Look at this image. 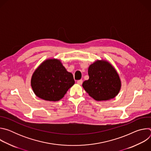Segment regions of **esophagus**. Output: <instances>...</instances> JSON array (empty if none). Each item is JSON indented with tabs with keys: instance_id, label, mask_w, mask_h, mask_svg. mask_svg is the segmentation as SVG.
<instances>
[{
	"instance_id": "34e87169",
	"label": "esophagus",
	"mask_w": 151,
	"mask_h": 151,
	"mask_svg": "<svg viewBox=\"0 0 151 151\" xmlns=\"http://www.w3.org/2000/svg\"><path fill=\"white\" fill-rule=\"evenodd\" d=\"M82 82H83V81L82 80V79H80V80H78V81H77V83H78V84H79V85H82Z\"/></svg>"
}]
</instances>
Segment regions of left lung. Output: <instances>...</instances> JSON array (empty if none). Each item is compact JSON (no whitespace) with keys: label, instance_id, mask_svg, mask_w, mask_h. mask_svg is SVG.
I'll use <instances>...</instances> for the list:
<instances>
[{"label":"left lung","instance_id":"left-lung-1","mask_svg":"<svg viewBox=\"0 0 151 151\" xmlns=\"http://www.w3.org/2000/svg\"><path fill=\"white\" fill-rule=\"evenodd\" d=\"M89 79L82 87L88 95L97 101H106L115 98L121 88V81L112 64L105 60H97L90 64Z\"/></svg>","mask_w":151,"mask_h":151}]
</instances>
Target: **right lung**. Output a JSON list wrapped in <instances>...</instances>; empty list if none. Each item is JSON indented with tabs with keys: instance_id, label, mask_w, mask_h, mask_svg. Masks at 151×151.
<instances>
[{
	"instance_id": "1",
	"label": "right lung",
	"mask_w": 151,
	"mask_h": 151,
	"mask_svg": "<svg viewBox=\"0 0 151 151\" xmlns=\"http://www.w3.org/2000/svg\"><path fill=\"white\" fill-rule=\"evenodd\" d=\"M74 83L72 73L68 72L57 58L44 60L31 78V87L35 95L50 101L61 100Z\"/></svg>"
}]
</instances>
